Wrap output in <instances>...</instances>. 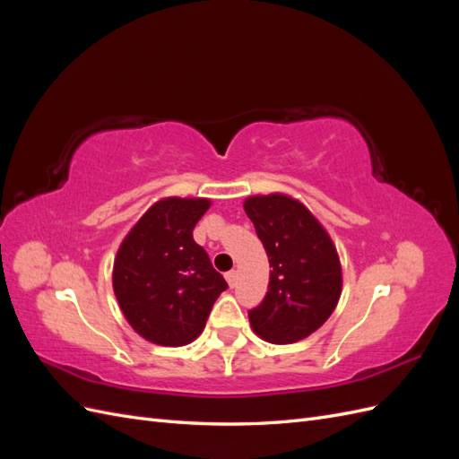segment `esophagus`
I'll use <instances>...</instances> for the list:
<instances>
[{"instance_id": "obj_1", "label": "esophagus", "mask_w": 459, "mask_h": 459, "mask_svg": "<svg viewBox=\"0 0 459 459\" xmlns=\"http://www.w3.org/2000/svg\"><path fill=\"white\" fill-rule=\"evenodd\" d=\"M226 281H228V285H230V287H235V285H238V272H235V270H230V272L226 273Z\"/></svg>"}]
</instances>
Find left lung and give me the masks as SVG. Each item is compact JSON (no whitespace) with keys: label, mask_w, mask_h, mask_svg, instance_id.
<instances>
[{"label":"left lung","mask_w":459,"mask_h":459,"mask_svg":"<svg viewBox=\"0 0 459 459\" xmlns=\"http://www.w3.org/2000/svg\"><path fill=\"white\" fill-rule=\"evenodd\" d=\"M245 212L272 266L266 297L248 310L255 333L275 344L308 337L341 297L335 247L308 208L287 195L247 199Z\"/></svg>","instance_id":"left-lung-1"}]
</instances>
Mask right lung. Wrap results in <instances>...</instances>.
Here are the masks:
<instances>
[{
    "label": "right lung",
    "mask_w": 459,
    "mask_h": 459,
    "mask_svg": "<svg viewBox=\"0 0 459 459\" xmlns=\"http://www.w3.org/2000/svg\"><path fill=\"white\" fill-rule=\"evenodd\" d=\"M206 199L170 197L152 204L122 241L113 287L130 325L151 342L182 346L197 339L228 283L193 228Z\"/></svg>",
    "instance_id": "right-lung-1"
}]
</instances>
